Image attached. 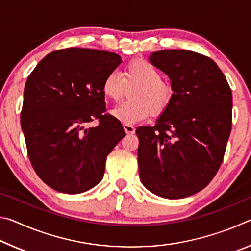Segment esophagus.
Here are the masks:
<instances>
[{
  "mask_svg": "<svg viewBox=\"0 0 251 251\" xmlns=\"http://www.w3.org/2000/svg\"><path fill=\"white\" fill-rule=\"evenodd\" d=\"M124 129H125L127 135H130V134H134L135 133V127L133 125L124 124Z\"/></svg>",
  "mask_w": 251,
  "mask_h": 251,
  "instance_id": "esophagus-1",
  "label": "esophagus"
}]
</instances>
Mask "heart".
<instances>
[{"instance_id": "obj_1", "label": "heart", "mask_w": 251, "mask_h": 251, "mask_svg": "<svg viewBox=\"0 0 251 251\" xmlns=\"http://www.w3.org/2000/svg\"><path fill=\"white\" fill-rule=\"evenodd\" d=\"M134 86L129 91V100L124 101L112 110L113 116L124 124H134L150 116H158L171 105L174 90L163 80V74L144 58L131 61L126 66L124 76L110 72L103 82L104 95L118 101L125 93V87Z\"/></svg>"}]
</instances>
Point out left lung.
Instances as JSON below:
<instances>
[{
    "mask_svg": "<svg viewBox=\"0 0 251 251\" xmlns=\"http://www.w3.org/2000/svg\"><path fill=\"white\" fill-rule=\"evenodd\" d=\"M168 75L174 97L155 126L136 129L143 185L157 196L185 198L209 184L223 163L231 131L232 94L211 58L165 50L150 57Z\"/></svg>",
    "mask_w": 251,
    "mask_h": 251,
    "instance_id": "obj_1",
    "label": "left lung"
}]
</instances>
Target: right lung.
<instances>
[{
  "label": "right lung",
  "mask_w": 251,
  "mask_h": 251,
  "mask_svg": "<svg viewBox=\"0 0 251 251\" xmlns=\"http://www.w3.org/2000/svg\"><path fill=\"white\" fill-rule=\"evenodd\" d=\"M121 63L116 53L71 48L48 54L28 75L21 126L34 171L50 188L80 194L103 179L106 157L126 135L105 114L103 93Z\"/></svg>",
  "instance_id": "add662e5"
}]
</instances>
